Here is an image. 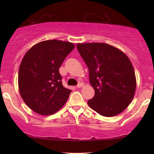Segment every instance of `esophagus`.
<instances>
[{
	"label": "esophagus",
	"instance_id": "esophagus-1",
	"mask_svg": "<svg viewBox=\"0 0 154 154\" xmlns=\"http://www.w3.org/2000/svg\"><path fill=\"white\" fill-rule=\"evenodd\" d=\"M83 82H79V84H78V85H76V88H80L83 87Z\"/></svg>",
	"mask_w": 154,
	"mask_h": 154
}]
</instances>
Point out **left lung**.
<instances>
[{
  "label": "left lung",
  "mask_w": 154,
  "mask_h": 154,
  "mask_svg": "<svg viewBox=\"0 0 154 154\" xmlns=\"http://www.w3.org/2000/svg\"><path fill=\"white\" fill-rule=\"evenodd\" d=\"M78 51L89 69L94 95L88 104L99 114L116 116L131 103L136 90L134 70L128 56L102 43H78Z\"/></svg>",
  "instance_id": "obj_1"
}]
</instances>
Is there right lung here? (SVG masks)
I'll list each match as a JSON object with an SVG mask.
<instances>
[{"label":"right lung","instance_id":"add662e5","mask_svg":"<svg viewBox=\"0 0 154 154\" xmlns=\"http://www.w3.org/2000/svg\"><path fill=\"white\" fill-rule=\"evenodd\" d=\"M74 47L69 42L48 40L35 44L23 57L19 90L25 104L34 112L53 114L66 102L71 90L62 85L59 68Z\"/></svg>","mask_w":154,"mask_h":154}]
</instances>
